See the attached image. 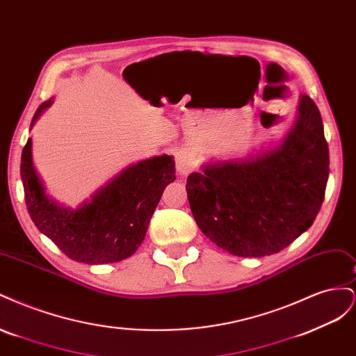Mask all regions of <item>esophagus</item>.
<instances>
[{"mask_svg":"<svg viewBox=\"0 0 356 356\" xmlns=\"http://www.w3.org/2000/svg\"><path fill=\"white\" fill-rule=\"evenodd\" d=\"M175 163H177V170L179 172V175H182V177H186L193 168L191 157L187 152H184V149H181V152H178L175 154Z\"/></svg>","mask_w":356,"mask_h":356,"instance_id":"esophagus-1","label":"esophagus"}]
</instances>
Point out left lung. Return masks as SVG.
<instances>
[{
	"label": "left lung",
	"mask_w": 356,
	"mask_h": 356,
	"mask_svg": "<svg viewBox=\"0 0 356 356\" xmlns=\"http://www.w3.org/2000/svg\"><path fill=\"white\" fill-rule=\"evenodd\" d=\"M202 169L186 188L207 238L238 257L279 252L314 224L325 197L330 156L318 106L301 95L297 120L277 147Z\"/></svg>",
	"instance_id": "8db88e82"
}]
</instances>
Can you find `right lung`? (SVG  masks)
Masks as SVG:
<instances>
[{"instance_id":"1","label":"right lung","mask_w":356,"mask_h":356,"mask_svg":"<svg viewBox=\"0 0 356 356\" xmlns=\"http://www.w3.org/2000/svg\"><path fill=\"white\" fill-rule=\"evenodd\" d=\"M53 104L40 105L32 118ZM28 139L20 161V177L31 220L71 260L84 264L117 263L131 257L143 243L157 203L168 184L175 181V161L168 154L129 166L96 191L92 200L70 209L47 195L32 163Z\"/></svg>"}]
</instances>
